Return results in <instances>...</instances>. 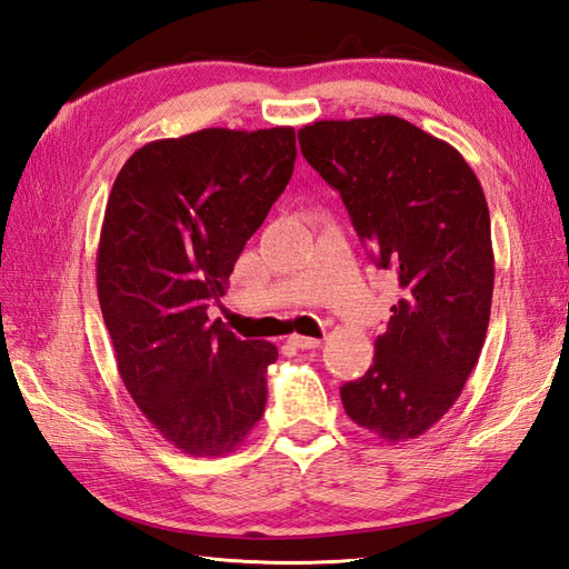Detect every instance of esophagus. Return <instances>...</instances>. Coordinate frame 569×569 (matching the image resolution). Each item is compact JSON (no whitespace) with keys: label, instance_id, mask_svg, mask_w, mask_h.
<instances>
[{"label":"esophagus","instance_id":"esophagus-1","mask_svg":"<svg viewBox=\"0 0 569 569\" xmlns=\"http://www.w3.org/2000/svg\"><path fill=\"white\" fill-rule=\"evenodd\" d=\"M289 346L301 348V350H311V348H319L321 346V338H309V336H289L287 338Z\"/></svg>","mask_w":569,"mask_h":569}]
</instances>
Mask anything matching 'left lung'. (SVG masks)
<instances>
[{
  "instance_id": "8db88e82",
  "label": "left lung",
  "mask_w": 569,
  "mask_h": 569,
  "mask_svg": "<svg viewBox=\"0 0 569 569\" xmlns=\"http://www.w3.org/2000/svg\"><path fill=\"white\" fill-rule=\"evenodd\" d=\"M301 156L343 199L401 299L343 409L389 443L419 438L458 401L485 346L495 252L487 199L450 143L399 117L313 121Z\"/></svg>"
}]
</instances>
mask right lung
Returning <instances> with one entry per match:
<instances>
[{
    "label": "right lung",
    "instance_id": "add662e5",
    "mask_svg": "<svg viewBox=\"0 0 569 569\" xmlns=\"http://www.w3.org/2000/svg\"><path fill=\"white\" fill-rule=\"evenodd\" d=\"M295 160L292 126L201 129L138 148L113 180L99 307L136 407L187 456L236 450L264 411L277 348L241 340L207 309L226 295Z\"/></svg>",
    "mask_w": 569,
    "mask_h": 569
}]
</instances>
